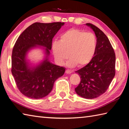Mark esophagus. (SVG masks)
Returning a JSON list of instances; mask_svg holds the SVG:
<instances>
[{
    "label": "esophagus",
    "instance_id": "1",
    "mask_svg": "<svg viewBox=\"0 0 129 129\" xmlns=\"http://www.w3.org/2000/svg\"><path fill=\"white\" fill-rule=\"evenodd\" d=\"M65 73H66V74H71L72 73V71L70 70L69 69H67L66 70V71H65Z\"/></svg>",
    "mask_w": 129,
    "mask_h": 129
}]
</instances>
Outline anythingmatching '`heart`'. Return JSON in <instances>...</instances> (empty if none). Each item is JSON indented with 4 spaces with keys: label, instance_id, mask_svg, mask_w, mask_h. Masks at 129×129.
Returning <instances> with one entry per match:
<instances>
[{
    "label": "heart",
    "instance_id": "b5f03b06",
    "mask_svg": "<svg viewBox=\"0 0 129 129\" xmlns=\"http://www.w3.org/2000/svg\"><path fill=\"white\" fill-rule=\"evenodd\" d=\"M97 47V39L92 33H86L76 29H70L60 37V40L54 41L51 48L56 62L63 65L65 60L68 67L78 64L83 67L88 64L94 57Z\"/></svg>",
    "mask_w": 129,
    "mask_h": 129
}]
</instances>
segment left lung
<instances>
[{
    "mask_svg": "<svg viewBox=\"0 0 129 129\" xmlns=\"http://www.w3.org/2000/svg\"><path fill=\"white\" fill-rule=\"evenodd\" d=\"M97 38L96 50L90 62L75 73L81 81L75 89L78 95L92 99L105 92L115 75V54L106 35L92 24L86 23Z\"/></svg>",
    "mask_w": 129,
    "mask_h": 129,
    "instance_id": "1",
    "label": "left lung"
}]
</instances>
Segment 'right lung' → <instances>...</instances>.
<instances>
[{
    "label": "right lung",
    "mask_w": 129,
    "mask_h": 129,
    "mask_svg": "<svg viewBox=\"0 0 129 129\" xmlns=\"http://www.w3.org/2000/svg\"><path fill=\"white\" fill-rule=\"evenodd\" d=\"M64 23H35L28 27L14 46L12 55V73L18 89L25 96L34 99L45 97L53 89L57 79L65 73L64 67L49 60L52 40ZM41 48L45 55L36 65L27 59L32 49Z\"/></svg>",
    "instance_id": "1"
}]
</instances>
